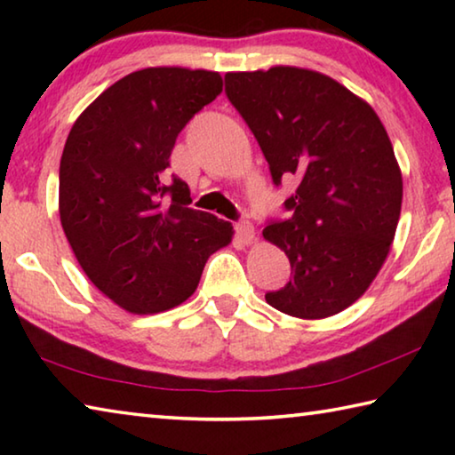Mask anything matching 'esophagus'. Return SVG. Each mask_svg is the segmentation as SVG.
Segmentation results:
<instances>
[{
	"label": "esophagus",
	"instance_id": "obj_1",
	"mask_svg": "<svg viewBox=\"0 0 455 455\" xmlns=\"http://www.w3.org/2000/svg\"><path fill=\"white\" fill-rule=\"evenodd\" d=\"M235 233L243 243L249 244L252 238H255V227H252V222L249 220H238L235 225Z\"/></svg>",
	"mask_w": 455,
	"mask_h": 455
}]
</instances>
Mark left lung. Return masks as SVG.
I'll list each match as a JSON object with an SVG mask.
<instances>
[{
  "mask_svg": "<svg viewBox=\"0 0 455 455\" xmlns=\"http://www.w3.org/2000/svg\"><path fill=\"white\" fill-rule=\"evenodd\" d=\"M225 94L255 134L275 187L295 179L287 219L263 236L284 251L291 279L267 303L292 317L347 309L394 241L403 182L373 108L319 72L276 66L225 76Z\"/></svg>",
  "mask_w": 455,
  "mask_h": 455,
  "instance_id": "1",
  "label": "left lung"
}]
</instances>
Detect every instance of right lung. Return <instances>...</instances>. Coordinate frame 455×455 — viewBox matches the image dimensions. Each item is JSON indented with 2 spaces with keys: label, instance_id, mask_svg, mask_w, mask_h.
Returning a JSON list of instances; mask_svg holds the SVG:
<instances>
[{
  "label": "right lung",
  "instance_id": "right-lung-1",
  "mask_svg": "<svg viewBox=\"0 0 455 455\" xmlns=\"http://www.w3.org/2000/svg\"><path fill=\"white\" fill-rule=\"evenodd\" d=\"M222 92L217 72L146 68L92 102L60 163V220L84 273L138 315L196 291L206 260L233 227L190 209L187 182H164L182 128Z\"/></svg>",
  "mask_w": 455,
  "mask_h": 455
}]
</instances>
